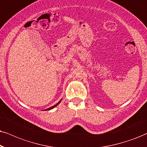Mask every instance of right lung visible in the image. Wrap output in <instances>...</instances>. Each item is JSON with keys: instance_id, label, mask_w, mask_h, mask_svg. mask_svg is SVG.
<instances>
[{"instance_id": "right-lung-1", "label": "right lung", "mask_w": 147, "mask_h": 147, "mask_svg": "<svg viewBox=\"0 0 147 147\" xmlns=\"http://www.w3.org/2000/svg\"><path fill=\"white\" fill-rule=\"evenodd\" d=\"M60 102H61V100H60V102H57V103L56 104V105H55L54 106H53V107H50V108H49V109H46V110H45V111H48V110H51V109H53V108H54V107H56V106H57V105H59V104H60Z\"/></svg>"}]
</instances>
